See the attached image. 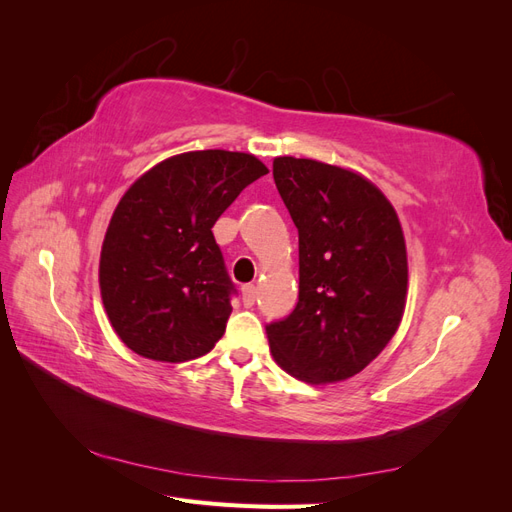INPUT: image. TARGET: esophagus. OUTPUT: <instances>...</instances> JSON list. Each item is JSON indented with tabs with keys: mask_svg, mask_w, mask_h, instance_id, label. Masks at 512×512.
<instances>
[{
	"mask_svg": "<svg viewBox=\"0 0 512 512\" xmlns=\"http://www.w3.org/2000/svg\"><path fill=\"white\" fill-rule=\"evenodd\" d=\"M241 294H243V305L245 307H252L254 301H256V286L254 284H247L241 288Z\"/></svg>",
	"mask_w": 512,
	"mask_h": 512,
	"instance_id": "1",
	"label": "esophagus"
}]
</instances>
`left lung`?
<instances>
[{
    "label": "left lung",
    "instance_id": "8db88e82",
    "mask_svg": "<svg viewBox=\"0 0 512 512\" xmlns=\"http://www.w3.org/2000/svg\"><path fill=\"white\" fill-rule=\"evenodd\" d=\"M273 179L299 230V303L267 324L273 359L309 384L352 378L404 316V230L386 196L352 170L284 156Z\"/></svg>",
    "mask_w": 512,
    "mask_h": 512
}]
</instances>
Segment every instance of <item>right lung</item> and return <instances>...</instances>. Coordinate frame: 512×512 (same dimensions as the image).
Masks as SVG:
<instances>
[{
  "label": "right lung",
  "instance_id": "right-lung-1",
  "mask_svg": "<svg viewBox=\"0 0 512 512\" xmlns=\"http://www.w3.org/2000/svg\"><path fill=\"white\" fill-rule=\"evenodd\" d=\"M267 173L252 153L188 151L156 164L123 194L102 243L100 292L130 350L183 363L224 335L237 288L211 228Z\"/></svg>",
  "mask_w": 512,
  "mask_h": 512
}]
</instances>
